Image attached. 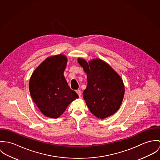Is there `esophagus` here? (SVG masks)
Here are the masks:
<instances>
[{
	"instance_id": "34e87169",
	"label": "esophagus",
	"mask_w": 160,
	"mask_h": 160,
	"mask_svg": "<svg viewBox=\"0 0 160 160\" xmlns=\"http://www.w3.org/2000/svg\"><path fill=\"white\" fill-rule=\"evenodd\" d=\"M76 92L78 94V96H79L80 98H81V96H82V92H81V91H80V90H79V89H78V90H77V91H76Z\"/></svg>"
}]
</instances>
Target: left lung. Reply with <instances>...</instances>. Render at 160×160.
<instances>
[{
  "label": "left lung",
  "mask_w": 160,
  "mask_h": 160,
  "mask_svg": "<svg viewBox=\"0 0 160 160\" xmlns=\"http://www.w3.org/2000/svg\"><path fill=\"white\" fill-rule=\"evenodd\" d=\"M77 61L87 75L88 85L83 91V99L90 112L100 119L113 115L124 97V86L121 77L101 59L87 62L78 58Z\"/></svg>",
  "instance_id": "8db88e82"
}]
</instances>
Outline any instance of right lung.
<instances>
[{"mask_svg":"<svg viewBox=\"0 0 160 160\" xmlns=\"http://www.w3.org/2000/svg\"><path fill=\"white\" fill-rule=\"evenodd\" d=\"M68 62L62 54L48 57L32 73L29 80L31 96L41 112L58 118L78 94L69 87L64 76Z\"/></svg>","mask_w":160,"mask_h":160,"instance_id":"right-lung-1","label":"right lung"}]
</instances>
